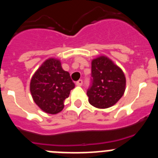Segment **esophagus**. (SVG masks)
<instances>
[{"label":"esophagus","mask_w":158,"mask_h":158,"mask_svg":"<svg viewBox=\"0 0 158 158\" xmlns=\"http://www.w3.org/2000/svg\"><path fill=\"white\" fill-rule=\"evenodd\" d=\"M82 85H83V81H82V80H78L76 82V85L81 86Z\"/></svg>","instance_id":"obj_1"}]
</instances>
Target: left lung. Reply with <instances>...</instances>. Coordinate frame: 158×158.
<instances>
[{
    "label": "left lung",
    "mask_w": 158,
    "mask_h": 158,
    "mask_svg": "<svg viewBox=\"0 0 158 158\" xmlns=\"http://www.w3.org/2000/svg\"><path fill=\"white\" fill-rule=\"evenodd\" d=\"M126 77L122 69L106 56L92 61V81L87 91L89 102L97 108L115 104L124 94Z\"/></svg>",
    "instance_id": "1"
}]
</instances>
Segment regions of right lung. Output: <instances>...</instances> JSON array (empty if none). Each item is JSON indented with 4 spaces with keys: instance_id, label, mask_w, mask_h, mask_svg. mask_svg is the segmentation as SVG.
Returning a JSON list of instances; mask_svg holds the SVG:
<instances>
[{
    "instance_id": "right-lung-1",
    "label": "right lung",
    "mask_w": 158,
    "mask_h": 158,
    "mask_svg": "<svg viewBox=\"0 0 158 158\" xmlns=\"http://www.w3.org/2000/svg\"><path fill=\"white\" fill-rule=\"evenodd\" d=\"M75 87L70 75L63 70L61 62L48 58L31 77L30 91L35 103L48 114L62 111L64 101Z\"/></svg>"
}]
</instances>
